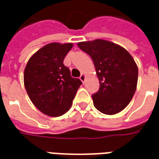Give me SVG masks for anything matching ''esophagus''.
Here are the masks:
<instances>
[{
    "label": "esophagus",
    "instance_id": "obj_1",
    "mask_svg": "<svg viewBox=\"0 0 159 159\" xmlns=\"http://www.w3.org/2000/svg\"><path fill=\"white\" fill-rule=\"evenodd\" d=\"M85 79H86V75H84V74H81L80 77V80L84 83V81H85Z\"/></svg>",
    "mask_w": 159,
    "mask_h": 159
}]
</instances>
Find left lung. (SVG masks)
Listing matches in <instances>:
<instances>
[{
	"mask_svg": "<svg viewBox=\"0 0 159 159\" xmlns=\"http://www.w3.org/2000/svg\"><path fill=\"white\" fill-rule=\"evenodd\" d=\"M92 58L100 89L92 96L95 107L113 115L130 102L136 90L138 68L127 50L108 40L97 39L78 43Z\"/></svg>",
	"mask_w": 159,
	"mask_h": 159,
	"instance_id": "left-lung-1",
	"label": "left lung"
}]
</instances>
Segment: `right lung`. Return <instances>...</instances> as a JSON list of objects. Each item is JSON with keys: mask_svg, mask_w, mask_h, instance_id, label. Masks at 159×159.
Returning a JSON list of instances; mask_svg holds the SVG:
<instances>
[{"mask_svg": "<svg viewBox=\"0 0 159 159\" xmlns=\"http://www.w3.org/2000/svg\"><path fill=\"white\" fill-rule=\"evenodd\" d=\"M73 43H49L29 59L24 68V83L28 96L41 113L58 117L67 113L82 84L72 78L63 60Z\"/></svg>", "mask_w": 159, "mask_h": 159, "instance_id": "1", "label": "right lung"}]
</instances>
